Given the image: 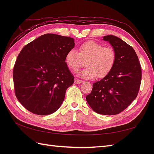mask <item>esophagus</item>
Masks as SVG:
<instances>
[{"label":"esophagus","mask_w":154,"mask_h":154,"mask_svg":"<svg viewBox=\"0 0 154 154\" xmlns=\"http://www.w3.org/2000/svg\"><path fill=\"white\" fill-rule=\"evenodd\" d=\"M83 83V81L77 79H75V84H80V83Z\"/></svg>","instance_id":"1"}]
</instances>
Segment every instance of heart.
Listing matches in <instances>:
<instances>
[{
    "label": "heart",
    "mask_w": 154,
    "mask_h": 154,
    "mask_svg": "<svg viewBox=\"0 0 154 154\" xmlns=\"http://www.w3.org/2000/svg\"><path fill=\"white\" fill-rule=\"evenodd\" d=\"M79 52L75 50L69 51L65 55V61L70 69L75 71L81 67L85 61L83 70L78 74L80 76L92 79L95 77L102 78L109 74L116 63L115 51L110 47L103 45L93 40L84 42L79 48Z\"/></svg>",
    "instance_id": "b5f03b06"
}]
</instances>
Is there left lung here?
Here are the masks:
<instances>
[{"mask_svg": "<svg viewBox=\"0 0 154 154\" xmlns=\"http://www.w3.org/2000/svg\"><path fill=\"white\" fill-rule=\"evenodd\" d=\"M115 51L116 60L110 73L93 84L91 93L86 97L94 112L114 115L128 106L138 95L142 79L138 57L132 46L115 35H104Z\"/></svg>", "mask_w": 154, "mask_h": 154, "instance_id": "left-lung-1", "label": "left lung"}]
</instances>
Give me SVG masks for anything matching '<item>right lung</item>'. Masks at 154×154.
<instances>
[{
	"label": "right lung",
	"instance_id": "add662e5",
	"mask_svg": "<svg viewBox=\"0 0 154 154\" xmlns=\"http://www.w3.org/2000/svg\"><path fill=\"white\" fill-rule=\"evenodd\" d=\"M74 39L54 34L42 35L22 48L13 69L15 94L30 112H55L61 105L74 77L65 63Z\"/></svg>",
	"mask_w": 154,
	"mask_h": 154
}]
</instances>
